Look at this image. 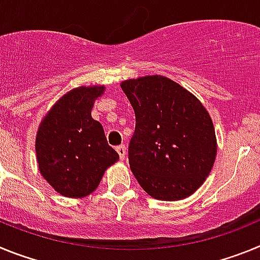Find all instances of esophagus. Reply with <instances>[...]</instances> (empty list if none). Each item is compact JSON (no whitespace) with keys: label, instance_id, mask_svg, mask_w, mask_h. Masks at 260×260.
Here are the masks:
<instances>
[{"label":"esophagus","instance_id":"34e87169","mask_svg":"<svg viewBox=\"0 0 260 260\" xmlns=\"http://www.w3.org/2000/svg\"><path fill=\"white\" fill-rule=\"evenodd\" d=\"M116 151H117V152H118L119 158H121V160H123V158H125V156H126L125 146H122V144H121V146L116 147Z\"/></svg>","mask_w":260,"mask_h":260}]
</instances>
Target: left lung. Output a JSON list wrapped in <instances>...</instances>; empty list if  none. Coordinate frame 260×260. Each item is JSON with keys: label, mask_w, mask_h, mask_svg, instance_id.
<instances>
[{"label": "left lung", "mask_w": 260, "mask_h": 260, "mask_svg": "<svg viewBox=\"0 0 260 260\" xmlns=\"http://www.w3.org/2000/svg\"><path fill=\"white\" fill-rule=\"evenodd\" d=\"M135 112L128 164L142 189L158 201H181L210 174L217 153L208 110L162 75L121 82Z\"/></svg>", "instance_id": "left-lung-1"}]
</instances>
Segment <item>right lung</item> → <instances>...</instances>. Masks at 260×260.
<instances>
[{
    "label": "right lung",
    "mask_w": 260,
    "mask_h": 260,
    "mask_svg": "<svg viewBox=\"0 0 260 260\" xmlns=\"http://www.w3.org/2000/svg\"><path fill=\"white\" fill-rule=\"evenodd\" d=\"M104 86H82L57 100L41 119L36 160L44 180L58 194L83 198L96 190L105 171L118 161L104 128L91 116Z\"/></svg>",
    "instance_id": "add662e5"
}]
</instances>
